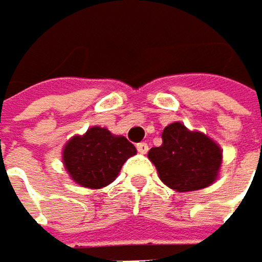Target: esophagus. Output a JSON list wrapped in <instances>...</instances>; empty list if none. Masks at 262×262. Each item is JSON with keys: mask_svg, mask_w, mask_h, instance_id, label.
<instances>
[{"mask_svg": "<svg viewBox=\"0 0 262 262\" xmlns=\"http://www.w3.org/2000/svg\"><path fill=\"white\" fill-rule=\"evenodd\" d=\"M137 151L141 152V154H146V152H148V143H144V141L138 143V144H137Z\"/></svg>", "mask_w": 262, "mask_h": 262, "instance_id": "34e87169", "label": "esophagus"}]
</instances>
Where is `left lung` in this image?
<instances>
[{
  "label": "left lung",
  "mask_w": 262,
  "mask_h": 262,
  "mask_svg": "<svg viewBox=\"0 0 262 262\" xmlns=\"http://www.w3.org/2000/svg\"><path fill=\"white\" fill-rule=\"evenodd\" d=\"M223 151L201 132H191L180 122L164 128L162 144L151 148L148 157L161 180L178 192L197 191L218 177Z\"/></svg>",
  "instance_id": "8db88e82"
}]
</instances>
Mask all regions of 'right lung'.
<instances>
[{
  "instance_id": "add662e5",
  "label": "right lung",
  "mask_w": 262,
  "mask_h": 262,
  "mask_svg": "<svg viewBox=\"0 0 262 262\" xmlns=\"http://www.w3.org/2000/svg\"><path fill=\"white\" fill-rule=\"evenodd\" d=\"M137 154L125 137H116L101 127L73 137L63 149V164L71 178L84 188L98 189L113 183L124 162Z\"/></svg>"
}]
</instances>
